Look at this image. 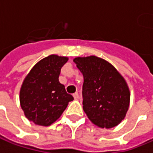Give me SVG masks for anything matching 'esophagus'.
Returning a JSON list of instances; mask_svg holds the SVG:
<instances>
[{"mask_svg":"<svg viewBox=\"0 0 153 153\" xmlns=\"http://www.w3.org/2000/svg\"><path fill=\"white\" fill-rule=\"evenodd\" d=\"M73 96H74V99H79V94H78L77 92H76V93H74V94Z\"/></svg>","mask_w":153,"mask_h":153,"instance_id":"1","label":"esophagus"}]
</instances>
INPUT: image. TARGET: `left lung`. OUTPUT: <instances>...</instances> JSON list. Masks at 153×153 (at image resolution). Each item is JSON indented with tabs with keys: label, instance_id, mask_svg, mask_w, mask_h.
Wrapping results in <instances>:
<instances>
[{
	"label": "left lung",
	"instance_id": "8db88e82",
	"mask_svg": "<svg viewBox=\"0 0 153 153\" xmlns=\"http://www.w3.org/2000/svg\"><path fill=\"white\" fill-rule=\"evenodd\" d=\"M83 74V105L88 119L101 128H112L126 117L130 90L125 79L109 62L95 55L74 59Z\"/></svg>",
	"mask_w": 153,
	"mask_h": 153
}]
</instances>
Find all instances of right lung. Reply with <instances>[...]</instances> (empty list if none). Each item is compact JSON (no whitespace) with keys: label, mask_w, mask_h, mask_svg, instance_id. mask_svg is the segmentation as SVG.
<instances>
[{"label":"right lung","mask_w":153,"mask_h":153,"mask_svg":"<svg viewBox=\"0 0 153 153\" xmlns=\"http://www.w3.org/2000/svg\"><path fill=\"white\" fill-rule=\"evenodd\" d=\"M68 59L65 56L51 54L36 63L25 76L20 90V104L29 121L50 126L74 100L59 81L61 68Z\"/></svg>","instance_id":"add662e5"}]
</instances>
